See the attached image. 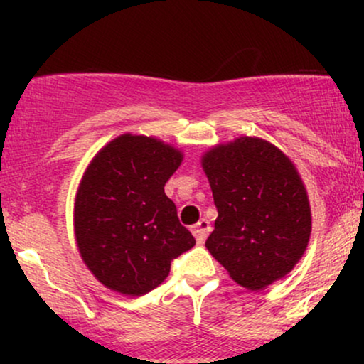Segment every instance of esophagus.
Returning a JSON list of instances; mask_svg holds the SVG:
<instances>
[{
    "label": "esophagus",
    "mask_w": 364,
    "mask_h": 364,
    "mask_svg": "<svg viewBox=\"0 0 364 364\" xmlns=\"http://www.w3.org/2000/svg\"><path fill=\"white\" fill-rule=\"evenodd\" d=\"M210 223H208L207 219H200L198 223L193 225V229H191V232H193L195 240L198 241V243H203V241L207 240L208 232H210Z\"/></svg>",
    "instance_id": "1"
}]
</instances>
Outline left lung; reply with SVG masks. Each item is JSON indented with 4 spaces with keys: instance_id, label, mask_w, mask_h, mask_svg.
I'll use <instances>...</instances> for the list:
<instances>
[{
    "instance_id": "obj_1",
    "label": "left lung",
    "mask_w": 364,
    "mask_h": 364,
    "mask_svg": "<svg viewBox=\"0 0 364 364\" xmlns=\"http://www.w3.org/2000/svg\"><path fill=\"white\" fill-rule=\"evenodd\" d=\"M217 219L205 246L235 282L258 291L303 257L311 210L298 169L267 140L240 136L203 154Z\"/></svg>"
}]
</instances>
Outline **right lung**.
Masks as SVG:
<instances>
[{"mask_svg":"<svg viewBox=\"0 0 364 364\" xmlns=\"http://www.w3.org/2000/svg\"><path fill=\"white\" fill-rule=\"evenodd\" d=\"M183 154L152 136L124 133L97 152L75 198V237L99 282L127 296L156 289L171 262L195 246L164 185Z\"/></svg>","mask_w":364,"mask_h":364,"instance_id":"right-lung-1","label":"right lung"}]
</instances>
